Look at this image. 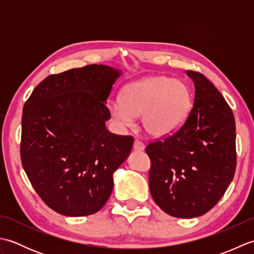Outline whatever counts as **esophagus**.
Listing matches in <instances>:
<instances>
[{"instance_id": "esophagus-1", "label": "esophagus", "mask_w": 254, "mask_h": 254, "mask_svg": "<svg viewBox=\"0 0 254 254\" xmlns=\"http://www.w3.org/2000/svg\"><path fill=\"white\" fill-rule=\"evenodd\" d=\"M133 148H134V150L141 152V150H144L145 145L141 141H138V139H135V141H134V143H133Z\"/></svg>"}]
</instances>
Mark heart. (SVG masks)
I'll use <instances>...</instances> for the list:
<instances>
[{"label": "heart", "instance_id": "obj_1", "mask_svg": "<svg viewBox=\"0 0 254 254\" xmlns=\"http://www.w3.org/2000/svg\"><path fill=\"white\" fill-rule=\"evenodd\" d=\"M191 93L178 79L166 76L147 77L123 88L121 100H113L109 112L122 127H130L142 116V126L154 137H165L177 132L191 110Z\"/></svg>", "mask_w": 254, "mask_h": 254}]
</instances>
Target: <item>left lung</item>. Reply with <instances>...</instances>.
I'll list each match as a JSON object with an SVG mask.
<instances>
[{
    "label": "left lung",
    "instance_id": "left-lung-1",
    "mask_svg": "<svg viewBox=\"0 0 254 254\" xmlns=\"http://www.w3.org/2000/svg\"><path fill=\"white\" fill-rule=\"evenodd\" d=\"M195 87L183 126L149 143V190L155 203L178 218H193L217 204L234 179L236 123L223 95L204 76L187 71Z\"/></svg>",
    "mask_w": 254,
    "mask_h": 254
}]
</instances>
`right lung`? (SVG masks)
Returning <instances> with one entry per match:
<instances>
[{
    "mask_svg": "<svg viewBox=\"0 0 254 254\" xmlns=\"http://www.w3.org/2000/svg\"><path fill=\"white\" fill-rule=\"evenodd\" d=\"M121 71L90 64L45 78L25 102L20 158L48 206L86 216L106 204L112 175L127 159L133 136L107 130L106 100Z\"/></svg>",
    "mask_w": 254,
    "mask_h": 254,
    "instance_id": "add662e5",
    "label": "right lung"
}]
</instances>
